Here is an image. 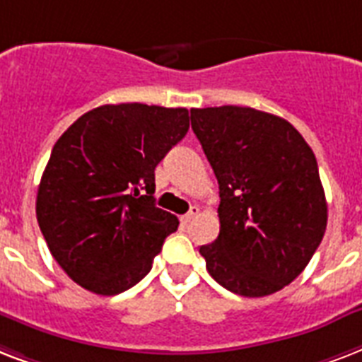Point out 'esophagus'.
Instances as JSON below:
<instances>
[{"instance_id":"esophagus-1","label":"esophagus","mask_w":362,"mask_h":362,"mask_svg":"<svg viewBox=\"0 0 362 362\" xmlns=\"http://www.w3.org/2000/svg\"><path fill=\"white\" fill-rule=\"evenodd\" d=\"M198 211H200V207H198V206H192V207H190V211H189V213H185L183 217H181V223H183V225H187V223H190V221L194 219L196 215H198Z\"/></svg>"}]
</instances>
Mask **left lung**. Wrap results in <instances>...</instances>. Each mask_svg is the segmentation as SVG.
<instances>
[{"label":"left lung","mask_w":362,"mask_h":362,"mask_svg":"<svg viewBox=\"0 0 362 362\" xmlns=\"http://www.w3.org/2000/svg\"><path fill=\"white\" fill-rule=\"evenodd\" d=\"M190 124L219 183V236L200 247L207 272L236 295H272L323 240L315 155L291 122L253 107L190 109Z\"/></svg>","instance_id":"1"}]
</instances>
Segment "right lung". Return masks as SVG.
I'll use <instances>...</instances> for the list:
<instances>
[{
    "instance_id": "1",
    "label": "right lung",
    "mask_w": 362,
    "mask_h": 362,
    "mask_svg": "<svg viewBox=\"0 0 362 362\" xmlns=\"http://www.w3.org/2000/svg\"><path fill=\"white\" fill-rule=\"evenodd\" d=\"M187 132L185 107L119 103L85 113L54 143L35 213L54 260L81 287L113 296L149 274L179 226L155 206V168Z\"/></svg>"
}]
</instances>
